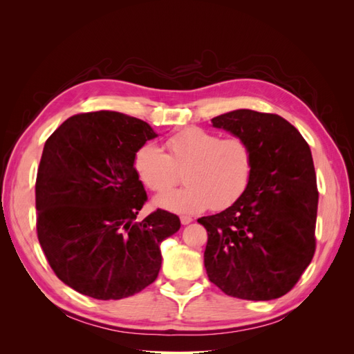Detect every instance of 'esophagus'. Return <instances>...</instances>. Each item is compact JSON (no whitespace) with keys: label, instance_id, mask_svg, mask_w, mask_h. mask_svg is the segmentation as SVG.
<instances>
[{"label":"esophagus","instance_id":"esophagus-1","mask_svg":"<svg viewBox=\"0 0 354 354\" xmlns=\"http://www.w3.org/2000/svg\"><path fill=\"white\" fill-rule=\"evenodd\" d=\"M180 221H181V224H183V226H186V224L194 221V218H192L190 216H181V217H180Z\"/></svg>","mask_w":354,"mask_h":354}]
</instances>
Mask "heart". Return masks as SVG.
Returning <instances> with one entry per match:
<instances>
[{
  "instance_id": "b5f03b06",
  "label": "heart",
  "mask_w": 354,
  "mask_h": 354,
  "mask_svg": "<svg viewBox=\"0 0 354 354\" xmlns=\"http://www.w3.org/2000/svg\"><path fill=\"white\" fill-rule=\"evenodd\" d=\"M167 153L156 143L137 149L134 168L153 192L176 186L185 171L186 186L153 199V205L178 214L221 209L236 202L248 189L254 173V152L241 137L221 136L202 128H187L167 140Z\"/></svg>"
}]
</instances>
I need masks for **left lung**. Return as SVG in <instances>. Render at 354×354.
<instances>
[{
	"mask_svg": "<svg viewBox=\"0 0 354 354\" xmlns=\"http://www.w3.org/2000/svg\"><path fill=\"white\" fill-rule=\"evenodd\" d=\"M211 122L250 143L254 173L232 207L198 218L208 233L207 274L230 297L279 298L298 282L316 248L319 194L312 152L279 115L238 109Z\"/></svg>",
	"mask_w": 354,
	"mask_h": 354,
	"instance_id": "8db88e82",
	"label": "left lung"
}]
</instances>
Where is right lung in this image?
Segmentation results:
<instances>
[{"instance_id": "1", "label": "right lung", "mask_w": 354, "mask_h": 354, "mask_svg": "<svg viewBox=\"0 0 354 354\" xmlns=\"http://www.w3.org/2000/svg\"><path fill=\"white\" fill-rule=\"evenodd\" d=\"M158 137L120 112L73 115L44 145L35 185L37 232L59 279L95 299L140 292L159 273V245L180 229L164 209L137 223L147 199L137 149Z\"/></svg>"}]
</instances>
